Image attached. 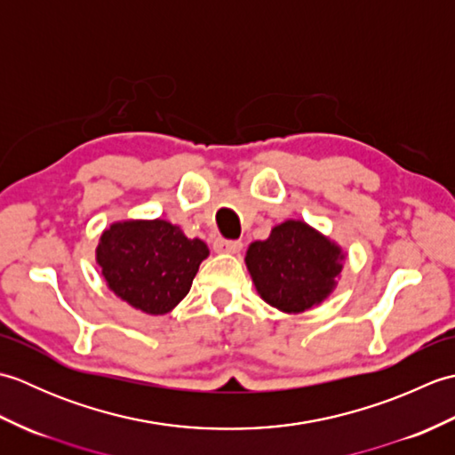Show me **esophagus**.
I'll return each mask as SVG.
<instances>
[{"label":"esophagus","instance_id":"34e87169","mask_svg":"<svg viewBox=\"0 0 455 455\" xmlns=\"http://www.w3.org/2000/svg\"><path fill=\"white\" fill-rule=\"evenodd\" d=\"M212 248H215V252H228V254H236L243 250V243L240 240H225V238H215V243H212Z\"/></svg>","mask_w":455,"mask_h":455}]
</instances>
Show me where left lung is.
<instances>
[{
    "label": "left lung",
    "instance_id": "8db88e82",
    "mask_svg": "<svg viewBox=\"0 0 455 455\" xmlns=\"http://www.w3.org/2000/svg\"><path fill=\"white\" fill-rule=\"evenodd\" d=\"M344 254L303 220H285L246 252L248 272L266 303L301 313L331 295Z\"/></svg>",
    "mask_w": 455,
    "mask_h": 455
}]
</instances>
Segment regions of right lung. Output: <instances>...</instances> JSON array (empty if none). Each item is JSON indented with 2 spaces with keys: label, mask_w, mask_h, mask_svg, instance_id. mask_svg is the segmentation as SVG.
<instances>
[{
  "label": "right lung",
  "mask_w": 455,
  "mask_h": 455,
  "mask_svg": "<svg viewBox=\"0 0 455 455\" xmlns=\"http://www.w3.org/2000/svg\"><path fill=\"white\" fill-rule=\"evenodd\" d=\"M209 248L168 220L115 222L101 235L98 264L111 291L148 315L172 311L189 293Z\"/></svg>",
  "instance_id": "add662e5"
}]
</instances>
